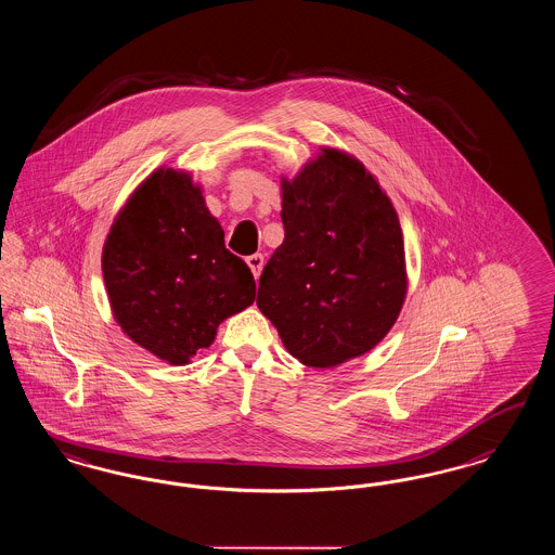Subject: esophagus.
Returning <instances> with one entry per match:
<instances>
[{
    "label": "esophagus",
    "mask_w": 555,
    "mask_h": 555,
    "mask_svg": "<svg viewBox=\"0 0 555 555\" xmlns=\"http://www.w3.org/2000/svg\"><path fill=\"white\" fill-rule=\"evenodd\" d=\"M247 267L251 268L254 276L258 279V276H260V272H262V268H264V256H262V254H254V256H249V258H247Z\"/></svg>",
    "instance_id": "obj_1"
}]
</instances>
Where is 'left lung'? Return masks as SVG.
Returning <instances> with one entry per match:
<instances>
[{"mask_svg":"<svg viewBox=\"0 0 555 555\" xmlns=\"http://www.w3.org/2000/svg\"><path fill=\"white\" fill-rule=\"evenodd\" d=\"M281 190L285 242L262 270L258 308L306 365L367 353L397 322L406 293L390 199L359 160L333 149Z\"/></svg>","mask_w":555,"mask_h":555,"instance_id":"8db88e82","label":"left lung"}]
</instances>
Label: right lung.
I'll return each mask as SVG.
<instances>
[{"label": "right lung", "instance_id": "1", "mask_svg": "<svg viewBox=\"0 0 555 555\" xmlns=\"http://www.w3.org/2000/svg\"><path fill=\"white\" fill-rule=\"evenodd\" d=\"M103 279L121 331L153 356L185 365L224 318L254 304V274L224 247L198 185L158 169L113 222Z\"/></svg>", "mask_w": 555, "mask_h": 555}]
</instances>
